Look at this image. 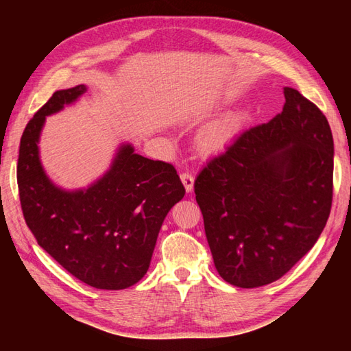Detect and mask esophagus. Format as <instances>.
Here are the masks:
<instances>
[{
    "mask_svg": "<svg viewBox=\"0 0 351 351\" xmlns=\"http://www.w3.org/2000/svg\"><path fill=\"white\" fill-rule=\"evenodd\" d=\"M181 181L184 184L185 190H187V193H191L193 191V185H195V178H193V175L189 173V171H182V173H181Z\"/></svg>",
    "mask_w": 351,
    "mask_h": 351,
    "instance_id": "obj_1",
    "label": "esophagus"
}]
</instances>
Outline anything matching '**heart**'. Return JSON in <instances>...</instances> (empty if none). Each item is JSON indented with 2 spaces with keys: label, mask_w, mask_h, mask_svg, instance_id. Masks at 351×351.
I'll return each instance as SVG.
<instances>
[{
  "label": "heart",
  "mask_w": 351,
  "mask_h": 351,
  "mask_svg": "<svg viewBox=\"0 0 351 351\" xmlns=\"http://www.w3.org/2000/svg\"><path fill=\"white\" fill-rule=\"evenodd\" d=\"M238 119L234 116H229L221 119V121L213 123L211 126L200 134L199 137V146L204 152H217L221 151L230 140L235 137L238 131Z\"/></svg>",
  "instance_id": "obj_1"
}]
</instances>
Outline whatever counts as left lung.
I'll list each match as a JSON object with an SVG mask.
<instances>
[{
    "mask_svg": "<svg viewBox=\"0 0 351 351\" xmlns=\"http://www.w3.org/2000/svg\"><path fill=\"white\" fill-rule=\"evenodd\" d=\"M283 95L282 113L243 131L195 181L214 265L240 288L280 279L314 247L330 214L329 122L295 88Z\"/></svg>",
    "mask_w": 351,
    "mask_h": 351,
    "instance_id": "8db88e82",
    "label": "left lung"
}]
</instances>
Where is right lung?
I'll list each match as a JSON object with an SVG mask.
<instances>
[{"label": "right lung", "instance_id": "obj_1", "mask_svg": "<svg viewBox=\"0 0 351 351\" xmlns=\"http://www.w3.org/2000/svg\"><path fill=\"white\" fill-rule=\"evenodd\" d=\"M84 84L57 90L21 137L18 187L22 213L37 244L81 282L125 289L146 274L156 237L185 189L175 167L122 145L106 175L68 191L52 182L39 158L45 117L86 93Z\"/></svg>", "mask_w": 351, "mask_h": 351}]
</instances>
